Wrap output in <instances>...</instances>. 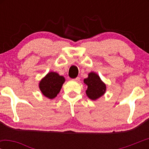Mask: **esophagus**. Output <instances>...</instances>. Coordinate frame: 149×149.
Instances as JSON below:
<instances>
[{"mask_svg":"<svg viewBox=\"0 0 149 149\" xmlns=\"http://www.w3.org/2000/svg\"><path fill=\"white\" fill-rule=\"evenodd\" d=\"M72 80L74 81H77V82H78V81H80V77H77V78L72 79Z\"/></svg>","mask_w":149,"mask_h":149,"instance_id":"1","label":"esophagus"}]
</instances>
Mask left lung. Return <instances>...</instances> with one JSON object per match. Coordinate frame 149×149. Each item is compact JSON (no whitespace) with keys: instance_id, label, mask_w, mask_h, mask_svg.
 <instances>
[{"instance_id":"left-lung-1","label":"left lung","mask_w":149,"mask_h":149,"mask_svg":"<svg viewBox=\"0 0 149 149\" xmlns=\"http://www.w3.org/2000/svg\"><path fill=\"white\" fill-rule=\"evenodd\" d=\"M83 81L87 87L85 93L91 100H96L104 95L107 91V86L97 73L89 72L88 77L85 79Z\"/></svg>"}]
</instances>
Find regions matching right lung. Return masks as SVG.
Segmentation results:
<instances>
[{"instance_id": "add662e5", "label": "right lung", "mask_w": 149, "mask_h": 149, "mask_svg": "<svg viewBox=\"0 0 149 149\" xmlns=\"http://www.w3.org/2000/svg\"><path fill=\"white\" fill-rule=\"evenodd\" d=\"M64 82V77L56 72H49L39 81L38 87L44 96L52 100L60 93Z\"/></svg>"}]
</instances>
